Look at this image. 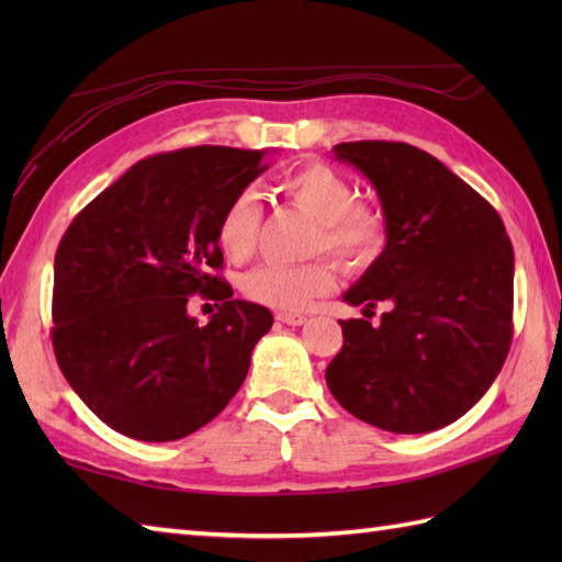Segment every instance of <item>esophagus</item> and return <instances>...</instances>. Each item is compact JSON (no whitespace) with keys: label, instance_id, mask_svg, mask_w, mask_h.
I'll return each mask as SVG.
<instances>
[{"label":"esophagus","instance_id":"obj_1","mask_svg":"<svg viewBox=\"0 0 562 562\" xmlns=\"http://www.w3.org/2000/svg\"><path fill=\"white\" fill-rule=\"evenodd\" d=\"M274 318H278L280 324H288V326H302L306 321V316L300 312H278L274 314Z\"/></svg>","mask_w":562,"mask_h":562}]
</instances>
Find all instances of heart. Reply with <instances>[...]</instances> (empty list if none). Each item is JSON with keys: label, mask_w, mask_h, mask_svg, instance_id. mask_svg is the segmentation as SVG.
Returning a JSON list of instances; mask_svg holds the SVG:
<instances>
[{"label": "heart", "mask_w": 562, "mask_h": 562, "mask_svg": "<svg viewBox=\"0 0 562 562\" xmlns=\"http://www.w3.org/2000/svg\"><path fill=\"white\" fill-rule=\"evenodd\" d=\"M280 193L296 210L314 220L308 250H326L342 268L362 272L384 256L389 244L386 214L372 202L355 200L352 183L326 164H304L280 178ZM260 205L250 190L226 202L217 220V244L229 260L241 262L254 254L260 229ZM333 266L326 258H314L300 266L262 262L248 270L241 292L250 302L296 312L333 288Z\"/></svg>", "instance_id": "1"}]
</instances>
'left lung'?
<instances>
[{"label":"left lung","mask_w":562,"mask_h":562,"mask_svg":"<svg viewBox=\"0 0 562 562\" xmlns=\"http://www.w3.org/2000/svg\"><path fill=\"white\" fill-rule=\"evenodd\" d=\"M333 151L372 181L389 222L384 256L342 300L387 312L379 327L340 321L328 389L386 432H432L469 413L507 360L515 250L497 210L432 154L384 139Z\"/></svg>","instance_id":"8db88e82"}]
</instances>
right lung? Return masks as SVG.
<instances>
[{"mask_svg":"<svg viewBox=\"0 0 562 562\" xmlns=\"http://www.w3.org/2000/svg\"><path fill=\"white\" fill-rule=\"evenodd\" d=\"M266 151L188 147L137 161L83 207L55 254L53 350L69 386L115 432L173 441L217 417L272 326L234 300L217 220L266 171ZM193 293L221 306L207 327Z\"/></svg>","mask_w":562,"mask_h":562,"instance_id":"1","label":"right lung"}]
</instances>
